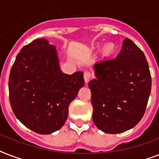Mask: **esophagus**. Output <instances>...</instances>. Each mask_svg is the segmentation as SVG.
<instances>
[{"label":"esophagus","mask_w":159,"mask_h":159,"mask_svg":"<svg viewBox=\"0 0 159 159\" xmlns=\"http://www.w3.org/2000/svg\"><path fill=\"white\" fill-rule=\"evenodd\" d=\"M83 77H84V80L85 82H86V83H87V82H89V80L91 79V77H92V72H90V71H85Z\"/></svg>","instance_id":"esophagus-1"}]
</instances>
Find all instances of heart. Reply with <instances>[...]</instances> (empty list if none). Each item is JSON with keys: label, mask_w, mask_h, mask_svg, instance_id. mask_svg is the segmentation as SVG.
Returning a JSON list of instances; mask_svg holds the SVG:
<instances>
[{"label": "heart", "mask_w": 159, "mask_h": 159, "mask_svg": "<svg viewBox=\"0 0 159 159\" xmlns=\"http://www.w3.org/2000/svg\"><path fill=\"white\" fill-rule=\"evenodd\" d=\"M103 51H104L105 54L109 55L115 51V45H114L113 43H106V45L104 46V48H103Z\"/></svg>", "instance_id": "b5f03b06"}]
</instances>
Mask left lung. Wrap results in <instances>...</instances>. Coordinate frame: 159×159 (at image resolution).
I'll return each mask as SVG.
<instances>
[{"label":"left lung","mask_w":159,"mask_h":159,"mask_svg":"<svg viewBox=\"0 0 159 159\" xmlns=\"http://www.w3.org/2000/svg\"><path fill=\"white\" fill-rule=\"evenodd\" d=\"M94 70L97 78L88 86L96 126L107 134L134 127L144 115L152 85L143 51L125 39L118 56L97 62Z\"/></svg>","instance_id":"8db88e82"}]
</instances>
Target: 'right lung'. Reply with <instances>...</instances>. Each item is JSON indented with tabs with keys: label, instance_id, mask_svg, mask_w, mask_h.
<instances>
[{
	"label": "right lung",
	"instance_id": "add662e5",
	"mask_svg": "<svg viewBox=\"0 0 159 159\" xmlns=\"http://www.w3.org/2000/svg\"><path fill=\"white\" fill-rule=\"evenodd\" d=\"M84 86L83 72L62 73L55 46L37 39L17 54L9 77V97L15 116L40 134L59 129L68 106Z\"/></svg>",
	"mask_w": 159,
	"mask_h": 159
}]
</instances>
